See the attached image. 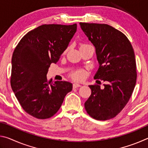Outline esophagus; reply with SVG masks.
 Segmentation results:
<instances>
[{"label":"esophagus","instance_id":"34e87169","mask_svg":"<svg viewBox=\"0 0 148 148\" xmlns=\"http://www.w3.org/2000/svg\"><path fill=\"white\" fill-rule=\"evenodd\" d=\"M82 86L78 84H73V87L74 88H77V87H80Z\"/></svg>","mask_w":148,"mask_h":148}]
</instances>
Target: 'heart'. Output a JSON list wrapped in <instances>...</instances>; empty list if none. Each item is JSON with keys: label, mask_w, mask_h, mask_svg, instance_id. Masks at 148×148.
<instances>
[{"label": "heart", "mask_w": 148, "mask_h": 148, "mask_svg": "<svg viewBox=\"0 0 148 148\" xmlns=\"http://www.w3.org/2000/svg\"><path fill=\"white\" fill-rule=\"evenodd\" d=\"M87 46V45L84 44V45H82V46ZM84 76H85V73L83 71H77L76 72H75L74 73L72 74V77L74 79L79 81V80H81L83 79Z\"/></svg>", "instance_id": "1"}]
</instances>
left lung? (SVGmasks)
<instances>
[{"mask_svg":"<svg viewBox=\"0 0 148 148\" xmlns=\"http://www.w3.org/2000/svg\"><path fill=\"white\" fill-rule=\"evenodd\" d=\"M95 47L99 68L94 78L106 82L104 88L90 85L91 95L85 102L90 116L97 120L116 117L126 106L136 82L134 49L121 31L107 24L79 23Z\"/></svg>","mask_w":148,"mask_h":148,"instance_id":"left-lung-1","label":"left lung"}]
</instances>
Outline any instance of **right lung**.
I'll return each mask as SVG.
<instances>
[{
  "mask_svg": "<svg viewBox=\"0 0 148 148\" xmlns=\"http://www.w3.org/2000/svg\"><path fill=\"white\" fill-rule=\"evenodd\" d=\"M77 25H42L25 35L12 58V89L21 107L36 118L47 119L61 108L72 89L68 82L47 81L56 63L76 33Z\"/></svg>",
  "mask_w": 148,
  "mask_h": 148,
  "instance_id": "right-lung-1",
  "label": "right lung"
}]
</instances>
